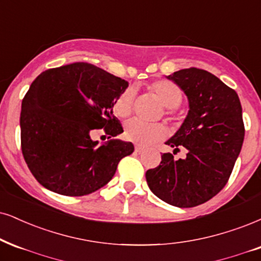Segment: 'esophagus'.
<instances>
[{"instance_id": "1", "label": "esophagus", "mask_w": 261, "mask_h": 261, "mask_svg": "<svg viewBox=\"0 0 261 261\" xmlns=\"http://www.w3.org/2000/svg\"><path fill=\"white\" fill-rule=\"evenodd\" d=\"M143 151H144V147H143V146H139V145L136 146V152H137V153L143 152Z\"/></svg>"}]
</instances>
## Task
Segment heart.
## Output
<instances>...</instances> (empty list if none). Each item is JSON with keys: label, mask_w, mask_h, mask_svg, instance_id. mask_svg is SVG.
Returning a JSON list of instances; mask_svg holds the SVG:
<instances>
[{"label": "heart", "mask_w": 261, "mask_h": 261, "mask_svg": "<svg viewBox=\"0 0 261 261\" xmlns=\"http://www.w3.org/2000/svg\"><path fill=\"white\" fill-rule=\"evenodd\" d=\"M147 91L159 99L161 104L166 106L165 115L167 117L174 118L175 109L182 102V91L176 83L168 80H157L147 86ZM136 89L127 87L120 94L116 96L112 110L120 118L129 117L133 112ZM168 134V128L163 123H144V122L133 120L125 123L124 137L132 143L138 145H150L156 141L165 139Z\"/></svg>", "instance_id": "heart-1"}]
</instances>
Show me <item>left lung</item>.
Wrapping results in <instances>:
<instances>
[{"mask_svg":"<svg viewBox=\"0 0 261 261\" xmlns=\"http://www.w3.org/2000/svg\"><path fill=\"white\" fill-rule=\"evenodd\" d=\"M188 95L190 110L167 145L188 150L186 159L163 153L146 172L151 191L167 203L196 207L219 194L232 173L244 139L242 106L234 89L197 67L168 76Z\"/></svg>","mask_w":261,"mask_h":261,"instance_id":"8db88e82","label":"left lung"}]
</instances>
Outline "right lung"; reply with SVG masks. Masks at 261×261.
<instances>
[{
  "instance_id": "add662e5",
  "label": "right lung",
  "mask_w": 261,
  "mask_h": 261,
  "mask_svg": "<svg viewBox=\"0 0 261 261\" xmlns=\"http://www.w3.org/2000/svg\"><path fill=\"white\" fill-rule=\"evenodd\" d=\"M128 82L89 63L48 69L31 83L21 102L20 141L35 179L64 196H85L108 184L132 143L99 146L91 136L123 132L112 114L116 96Z\"/></svg>"
}]
</instances>
